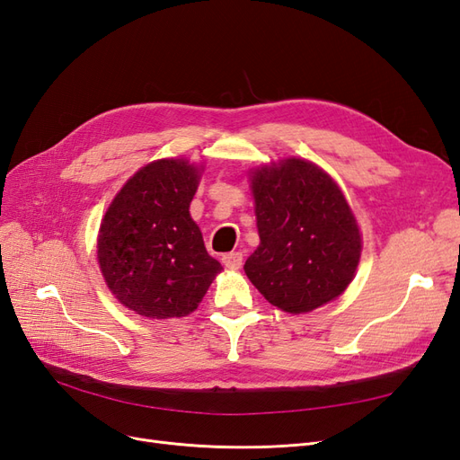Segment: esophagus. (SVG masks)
<instances>
[{"mask_svg":"<svg viewBox=\"0 0 460 460\" xmlns=\"http://www.w3.org/2000/svg\"><path fill=\"white\" fill-rule=\"evenodd\" d=\"M222 262H225L226 269L238 270L243 262V255L240 252H232V253H226L225 257H222Z\"/></svg>","mask_w":460,"mask_h":460,"instance_id":"esophagus-1","label":"esophagus"}]
</instances>
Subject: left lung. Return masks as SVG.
Returning a JSON list of instances; mask_svg holds the SVG:
<instances>
[{
  "label": "left lung",
  "instance_id": "8db88e82",
  "mask_svg": "<svg viewBox=\"0 0 460 460\" xmlns=\"http://www.w3.org/2000/svg\"><path fill=\"white\" fill-rule=\"evenodd\" d=\"M261 243L243 270L291 314L340 297L360 259V232L343 191L320 166L289 157L252 172Z\"/></svg>",
  "mask_w": 460,
  "mask_h": 460
}]
</instances>
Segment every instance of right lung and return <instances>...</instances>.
Listing matches in <instances>:
<instances>
[{
  "label": "right lung",
  "mask_w": 460,
  "mask_h": 460,
  "mask_svg": "<svg viewBox=\"0 0 460 460\" xmlns=\"http://www.w3.org/2000/svg\"><path fill=\"white\" fill-rule=\"evenodd\" d=\"M199 176L186 159L153 161L122 186L102 220V274L136 314L161 320L193 313L222 270L190 217Z\"/></svg>",
  "instance_id": "1"
}]
</instances>
